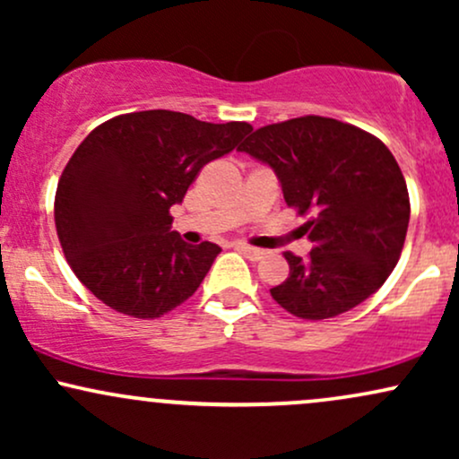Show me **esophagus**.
Masks as SVG:
<instances>
[{
  "instance_id": "34e87169",
  "label": "esophagus",
  "mask_w": 459,
  "mask_h": 459,
  "mask_svg": "<svg viewBox=\"0 0 459 459\" xmlns=\"http://www.w3.org/2000/svg\"><path fill=\"white\" fill-rule=\"evenodd\" d=\"M237 250H239L241 255H244L246 259H250V261H259V259H263V256H265V250H261V247H252L247 244H237Z\"/></svg>"
}]
</instances>
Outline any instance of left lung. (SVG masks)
<instances>
[{
  "label": "left lung",
  "instance_id": "obj_1",
  "mask_svg": "<svg viewBox=\"0 0 459 459\" xmlns=\"http://www.w3.org/2000/svg\"><path fill=\"white\" fill-rule=\"evenodd\" d=\"M239 151L276 172L284 203L310 213L307 259L284 252L287 281L270 289L287 313L330 319L376 293L408 233L405 178L382 140L354 125L302 116L256 129Z\"/></svg>",
  "mask_w": 459,
  "mask_h": 459
}]
</instances>
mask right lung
<instances>
[{
	"instance_id": "1",
	"label": "right lung",
	"mask_w": 459,
	"mask_h": 459,
	"mask_svg": "<svg viewBox=\"0 0 459 459\" xmlns=\"http://www.w3.org/2000/svg\"><path fill=\"white\" fill-rule=\"evenodd\" d=\"M250 131L168 109L116 116L91 131L62 172L54 209L62 250L86 289L138 319L161 317L194 296L222 247L186 244L170 207L204 163Z\"/></svg>"
}]
</instances>
